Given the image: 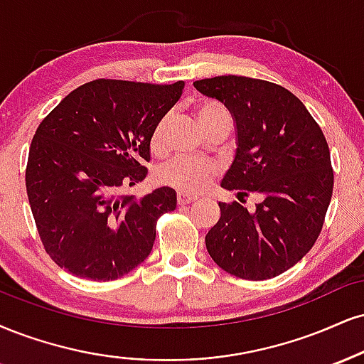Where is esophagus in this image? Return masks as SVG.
<instances>
[{"label":"esophagus","instance_id":"obj_1","mask_svg":"<svg viewBox=\"0 0 364 364\" xmlns=\"http://www.w3.org/2000/svg\"><path fill=\"white\" fill-rule=\"evenodd\" d=\"M196 196L193 195H188V193H183V191H179L178 193V203L179 205H188L191 203V201H195Z\"/></svg>","mask_w":364,"mask_h":364}]
</instances>
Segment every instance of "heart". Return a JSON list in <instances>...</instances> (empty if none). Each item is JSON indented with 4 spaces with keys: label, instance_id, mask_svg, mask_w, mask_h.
Wrapping results in <instances>:
<instances>
[{
    "label": "heart",
    "instance_id": "b5f03b06",
    "mask_svg": "<svg viewBox=\"0 0 364 364\" xmlns=\"http://www.w3.org/2000/svg\"><path fill=\"white\" fill-rule=\"evenodd\" d=\"M196 118H198L201 129H205L208 124L218 120V118H229V112L220 103L212 102V100H205L200 102L196 107ZM171 117L164 115L159 118L154 130L151 135V149L154 152H163L166 146V135H168ZM215 166L205 163V161L196 159H176L173 163L163 166L157 173V179L166 186L176 188L183 193H200L212 178L215 176Z\"/></svg>",
    "mask_w": 364,
    "mask_h": 364
}]
</instances>
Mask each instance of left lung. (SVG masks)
<instances>
[{
    "label": "left lung",
    "mask_w": 364,
    "mask_h": 364,
    "mask_svg": "<svg viewBox=\"0 0 364 364\" xmlns=\"http://www.w3.org/2000/svg\"><path fill=\"white\" fill-rule=\"evenodd\" d=\"M201 95L229 108L237 130L234 163L222 188L259 193L254 212L218 203L220 218L205 244L212 259L242 279H269L295 266L321 234L334 171L321 127L295 95L246 76L195 81Z\"/></svg>",
    "instance_id": "8db88e82"
}]
</instances>
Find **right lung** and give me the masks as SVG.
Returning a JSON list of instances; mask_svg holds the SVG:
<instances>
[{
	"mask_svg": "<svg viewBox=\"0 0 364 364\" xmlns=\"http://www.w3.org/2000/svg\"><path fill=\"white\" fill-rule=\"evenodd\" d=\"M185 82L96 80L71 91L38 125L28 152L27 195L38 235L57 266L110 282L151 254L156 224L176 191L120 195L147 176L151 135Z\"/></svg>",
	"mask_w": 364,
	"mask_h": 364,
	"instance_id": "right-lung-1",
	"label": "right lung"
}]
</instances>
